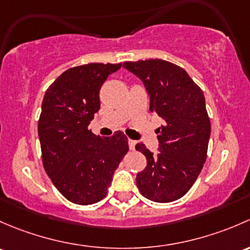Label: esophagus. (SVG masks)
Wrapping results in <instances>:
<instances>
[{
	"label": "esophagus",
	"instance_id": "esophagus-1",
	"mask_svg": "<svg viewBox=\"0 0 250 250\" xmlns=\"http://www.w3.org/2000/svg\"><path fill=\"white\" fill-rule=\"evenodd\" d=\"M135 146H136V141L128 140V148H130L131 150H133V149H135Z\"/></svg>",
	"mask_w": 250,
	"mask_h": 250
}]
</instances>
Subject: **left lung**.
<instances>
[{"label":"left lung","instance_id":"left-lung-1","mask_svg":"<svg viewBox=\"0 0 250 250\" xmlns=\"http://www.w3.org/2000/svg\"><path fill=\"white\" fill-rule=\"evenodd\" d=\"M123 66L143 82L149 109L165 120L156 128L160 143L156 155L143 143L136 144V150L146 159L136 184L150 201H176L196 182L207 159L210 120L203 91L184 68L168 61L149 59L126 61Z\"/></svg>","mask_w":250,"mask_h":250}]
</instances>
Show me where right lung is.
Masks as SVG:
<instances>
[{
    "label": "right lung",
    "mask_w": 250,
    "mask_h": 250,
    "mask_svg": "<svg viewBox=\"0 0 250 250\" xmlns=\"http://www.w3.org/2000/svg\"><path fill=\"white\" fill-rule=\"evenodd\" d=\"M122 63H87L66 69L45 91L38 120L43 167L56 189L76 205L106 197L113 173L128 150L117 131L101 138L87 128L100 109V89Z\"/></svg>",
    "instance_id": "right-lung-1"
}]
</instances>
